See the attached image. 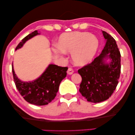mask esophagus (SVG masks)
<instances>
[{
    "instance_id": "34e87169",
    "label": "esophagus",
    "mask_w": 135,
    "mask_h": 135,
    "mask_svg": "<svg viewBox=\"0 0 135 135\" xmlns=\"http://www.w3.org/2000/svg\"><path fill=\"white\" fill-rule=\"evenodd\" d=\"M74 71L72 68H68V69L67 70L68 74H69V75H71V74H73L74 73Z\"/></svg>"
}]
</instances>
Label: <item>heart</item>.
I'll return each instance as SVG.
<instances>
[{"mask_svg":"<svg viewBox=\"0 0 135 135\" xmlns=\"http://www.w3.org/2000/svg\"><path fill=\"white\" fill-rule=\"evenodd\" d=\"M99 47V41L96 36L88 32H65L60 35L55 52L61 55L71 53L75 64L85 65L94 58Z\"/></svg>","mask_w":135,"mask_h":135,"instance_id":"heart-1","label":"heart"}]
</instances>
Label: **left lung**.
<instances>
[{"mask_svg":"<svg viewBox=\"0 0 135 135\" xmlns=\"http://www.w3.org/2000/svg\"><path fill=\"white\" fill-rule=\"evenodd\" d=\"M106 44L101 54L78 72L82 76L79 91L91 103L107 100L115 90L121 73V54L115 40L102 31ZM110 59L107 64L105 59Z\"/></svg>","mask_w":135,"mask_h":135,"instance_id":"1","label":"left lung"}]
</instances>
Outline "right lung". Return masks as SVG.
Masks as SVG:
<instances>
[{"instance_id":"obj_1","label":"right lung","mask_w":135,"mask_h":135,"mask_svg":"<svg viewBox=\"0 0 135 135\" xmlns=\"http://www.w3.org/2000/svg\"><path fill=\"white\" fill-rule=\"evenodd\" d=\"M39 34L35 31L30 33L17 45L16 50L21 48L25 42ZM68 67L50 64L42 75L32 82H22L17 78L13 69L12 72L16 88L20 94L28 103L36 105L48 104L55 98L59 85L67 75Z\"/></svg>"}]
</instances>
